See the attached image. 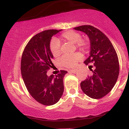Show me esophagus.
I'll list each match as a JSON object with an SVG mask.
<instances>
[{"label":"esophagus","mask_w":129,"mask_h":129,"mask_svg":"<svg viewBox=\"0 0 129 129\" xmlns=\"http://www.w3.org/2000/svg\"><path fill=\"white\" fill-rule=\"evenodd\" d=\"M76 72H77L76 70H70L69 71V73H76Z\"/></svg>","instance_id":"obj_1"}]
</instances>
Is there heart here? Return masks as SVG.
I'll use <instances>...</instances> for the list:
<instances>
[{
	"label": "heart",
	"mask_w": 129,
	"mask_h": 129,
	"mask_svg": "<svg viewBox=\"0 0 129 129\" xmlns=\"http://www.w3.org/2000/svg\"><path fill=\"white\" fill-rule=\"evenodd\" d=\"M57 40L59 42H69L75 44L77 48L83 51H85L88 48V42L86 40L81 39V35L79 33L73 30H69L62 33ZM58 41L56 40H53L50 45L51 54L55 57H59L61 54L60 43ZM82 58L83 56L82 54L80 53H75L72 55L62 56L60 59V64L65 67L73 68L76 66L78 62L82 59Z\"/></svg>",
	"instance_id": "1"
}]
</instances>
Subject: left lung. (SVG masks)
<instances>
[{
  "label": "left lung",
  "mask_w": 129,
  "mask_h": 129,
  "mask_svg": "<svg viewBox=\"0 0 129 129\" xmlns=\"http://www.w3.org/2000/svg\"><path fill=\"white\" fill-rule=\"evenodd\" d=\"M74 29L87 34L90 41V56L84 61L93 74L81 83L83 92L93 99H100L112 90L119 73L118 55L112 42L103 32L91 25H82Z\"/></svg>",
  "instance_id": "8db88e82"
}]
</instances>
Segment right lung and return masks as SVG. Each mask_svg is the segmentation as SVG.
<instances>
[{
  "label": "right lung",
  "instance_id": "right-lung-1",
  "mask_svg": "<svg viewBox=\"0 0 129 129\" xmlns=\"http://www.w3.org/2000/svg\"><path fill=\"white\" fill-rule=\"evenodd\" d=\"M60 31L48 29L37 34L29 40L22 53L20 69L25 85L31 96L44 106L57 103L63 92V79L67 72L60 70L55 76L47 75L53 65L50 41Z\"/></svg>",
  "mask_w": 129,
  "mask_h": 129
}]
</instances>
